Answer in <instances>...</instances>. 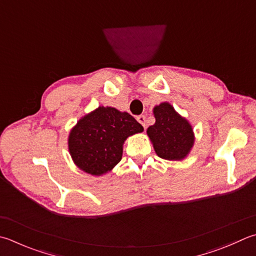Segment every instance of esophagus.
Masks as SVG:
<instances>
[{"mask_svg":"<svg viewBox=\"0 0 256 256\" xmlns=\"http://www.w3.org/2000/svg\"><path fill=\"white\" fill-rule=\"evenodd\" d=\"M137 120H138V122L142 124V126L144 129H146V127H147L146 117H144V114H140V116H138V117H137Z\"/></svg>","mask_w":256,"mask_h":256,"instance_id":"34e87169","label":"esophagus"}]
</instances>
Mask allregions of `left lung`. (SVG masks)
Instances as JSON below:
<instances>
[{
  "mask_svg": "<svg viewBox=\"0 0 256 256\" xmlns=\"http://www.w3.org/2000/svg\"><path fill=\"white\" fill-rule=\"evenodd\" d=\"M156 122L148 127L147 134L158 157L166 160H182L195 142L190 122L178 114L170 102L154 107Z\"/></svg>",
  "mask_w": 256,
  "mask_h": 256,
  "instance_id": "1",
  "label": "left lung"
}]
</instances>
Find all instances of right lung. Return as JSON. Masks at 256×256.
Returning a JSON list of instances; mask_svg holds the SVG:
<instances>
[{
  "label": "right lung",
  "instance_id": "1",
  "mask_svg": "<svg viewBox=\"0 0 256 256\" xmlns=\"http://www.w3.org/2000/svg\"><path fill=\"white\" fill-rule=\"evenodd\" d=\"M144 127L126 112L100 106L70 130L68 148L74 165L92 176L112 170L122 160L124 144Z\"/></svg>",
  "mask_w": 256,
  "mask_h": 256
}]
</instances>
